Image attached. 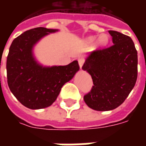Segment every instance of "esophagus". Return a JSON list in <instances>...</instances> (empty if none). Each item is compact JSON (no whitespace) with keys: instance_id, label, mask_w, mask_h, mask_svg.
Listing matches in <instances>:
<instances>
[{"instance_id":"esophagus-1","label":"esophagus","mask_w":146,"mask_h":146,"mask_svg":"<svg viewBox=\"0 0 146 146\" xmlns=\"http://www.w3.org/2000/svg\"><path fill=\"white\" fill-rule=\"evenodd\" d=\"M84 58L83 57H80L78 58V63H79L80 68L81 69L83 66V65H84Z\"/></svg>"}]
</instances>
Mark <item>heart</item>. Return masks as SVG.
Listing matches in <instances>:
<instances>
[{
    "label": "heart",
    "mask_w": 146,
    "mask_h": 146,
    "mask_svg": "<svg viewBox=\"0 0 146 146\" xmlns=\"http://www.w3.org/2000/svg\"><path fill=\"white\" fill-rule=\"evenodd\" d=\"M96 40V36H89L88 38V40L89 42H94ZM108 42V37L106 34H102L101 36H99L98 39V43L101 45H105Z\"/></svg>",
    "instance_id": "obj_1"
}]
</instances>
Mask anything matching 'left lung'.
Instances as JSON below:
<instances>
[{"mask_svg":"<svg viewBox=\"0 0 146 146\" xmlns=\"http://www.w3.org/2000/svg\"><path fill=\"white\" fill-rule=\"evenodd\" d=\"M109 33L113 44L91 52L82 67L94 84L84 100L97 111H110L122 104L138 76V53L131 38L114 30Z\"/></svg>","mask_w":146,"mask_h":146,"instance_id":"8db88e82","label":"left lung"}]
</instances>
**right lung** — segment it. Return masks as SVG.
<instances>
[{
  "instance_id": "add662e5",
  "label": "right lung",
  "mask_w": 146,
  "mask_h": 146,
  "mask_svg": "<svg viewBox=\"0 0 146 146\" xmlns=\"http://www.w3.org/2000/svg\"><path fill=\"white\" fill-rule=\"evenodd\" d=\"M58 30L37 27L27 30L11 43L7 58V78L11 93L24 106L40 110L52 105L62 86L80 70L78 62L66 66H44L36 60L34 46Z\"/></svg>"
}]
</instances>
